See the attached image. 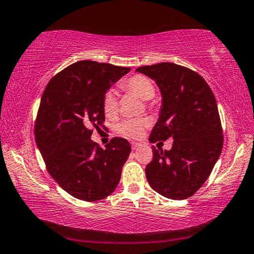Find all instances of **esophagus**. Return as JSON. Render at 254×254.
Returning a JSON list of instances; mask_svg holds the SVG:
<instances>
[{"instance_id":"34e87169","label":"esophagus","mask_w":254,"mask_h":254,"mask_svg":"<svg viewBox=\"0 0 254 254\" xmlns=\"http://www.w3.org/2000/svg\"><path fill=\"white\" fill-rule=\"evenodd\" d=\"M139 147H140V143H135V142L131 143V149H132V151H135V149L139 148Z\"/></svg>"}]
</instances>
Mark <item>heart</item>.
Returning <instances> with one entry per match:
<instances>
[{"label":"heart","mask_w":254,"mask_h":254,"mask_svg":"<svg viewBox=\"0 0 254 254\" xmlns=\"http://www.w3.org/2000/svg\"><path fill=\"white\" fill-rule=\"evenodd\" d=\"M120 88L137 95L142 100H151L155 95V85L151 78L142 75V74H135L120 83ZM102 109L107 117H112L117 114L118 110V100L117 95L114 91H107L102 98ZM149 126V120L146 118H135L127 119L119 123L116 126L120 135L130 137V138H139L143 136L144 131Z\"/></svg>","instance_id":"heart-1"}]
</instances>
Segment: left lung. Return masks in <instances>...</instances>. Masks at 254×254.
Wrapping results in <instances>:
<instances>
[{
    "label": "left lung",
    "instance_id": "8db88e82",
    "mask_svg": "<svg viewBox=\"0 0 254 254\" xmlns=\"http://www.w3.org/2000/svg\"><path fill=\"white\" fill-rule=\"evenodd\" d=\"M156 82L162 95L160 117L149 142L173 139L172 148L153 146L145 173L152 189L182 200L205 184L223 148V129L213 91L194 70L174 63L140 66Z\"/></svg>",
    "mask_w": 254,
    "mask_h": 254
}]
</instances>
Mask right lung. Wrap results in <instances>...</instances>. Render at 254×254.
Here are the masks:
<instances>
[{"mask_svg": "<svg viewBox=\"0 0 254 254\" xmlns=\"http://www.w3.org/2000/svg\"><path fill=\"white\" fill-rule=\"evenodd\" d=\"M129 70L80 61L56 74L44 91L35 124L36 143L49 174L74 198L100 200L119 184L130 144L115 137L103 149L91 140V128L105 122L103 95Z\"/></svg>", "mask_w": 254, "mask_h": 254, "instance_id": "1", "label": "right lung"}]
</instances>
